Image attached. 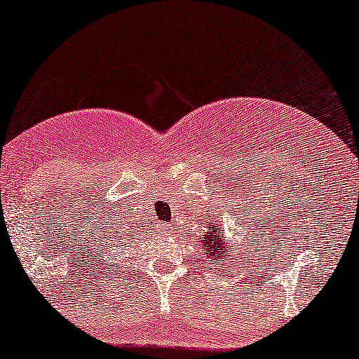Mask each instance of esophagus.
Masks as SVG:
<instances>
[{"label": "esophagus", "instance_id": "obj_1", "mask_svg": "<svg viewBox=\"0 0 359 359\" xmlns=\"http://www.w3.org/2000/svg\"><path fill=\"white\" fill-rule=\"evenodd\" d=\"M166 227H170V225H166Z\"/></svg>", "mask_w": 359, "mask_h": 359}]
</instances>
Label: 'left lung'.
Segmentation results:
<instances>
[{"label":"left lung","instance_id":"8db88e82","mask_svg":"<svg viewBox=\"0 0 359 359\" xmlns=\"http://www.w3.org/2000/svg\"><path fill=\"white\" fill-rule=\"evenodd\" d=\"M205 227H208V232H204L203 237L199 238L201 252L205 257V262H209V264L212 262H215L214 264L229 262V258L233 257V253H229V245L225 243L227 237H225L224 225L217 220V215H210Z\"/></svg>","mask_w":359,"mask_h":359}]
</instances>
